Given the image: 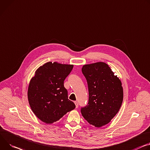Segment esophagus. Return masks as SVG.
Returning a JSON list of instances; mask_svg holds the SVG:
<instances>
[{"label":"esophagus","instance_id":"esophagus-1","mask_svg":"<svg viewBox=\"0 0 150 150\" xmlns=\"http://www.w3.org/2000/svg\"><path fill=\"white\" fill-rule=\"evenodd\" d=\"M74 103H75V106H76V108H77L78 107V102H76V101H75V102H74Z\"/></svg>","mask_w":150,"mask_h":150}]
</instances>
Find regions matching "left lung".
I'll return each instance as SVG.
<instances>
[{
  "mask_svg": "<svg viewBox=\"0 0 150 150\" xmlns=\"http://www.w3.org/2000/svg\"><path fill=\"white\" fill-rule=\"evenodd\" d=\"M82 72L88 84V102L81 112L89 124L100 127L110 122L121 106V82L103 62L84 65Z\"/></svg>",
  "mask_w": 150,
  "mask_h": 150,
  "instance_id": "1",
  "label": "left lung"
}]
</instances>
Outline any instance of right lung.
I'll list each match as a JSON object with an SVG mask.
<instances>
[{"instance_id": "right-lung-1", "label": "right lung", "mask_w": 150, "mask_h": 150, "mask_svg": "<svg viewBox=\"0 0 150 150\" xmlns=\"http://www.w3.org/2000/svg\"><path fill=\"white\" fill-rule=\"evenodd\" d=\"M73 65L48 62L40 66L31 79L28 100L35 115L47 124L59 120L75 108L68 99L64 81L73 69Z\"/></svg>"}]
</instances>
